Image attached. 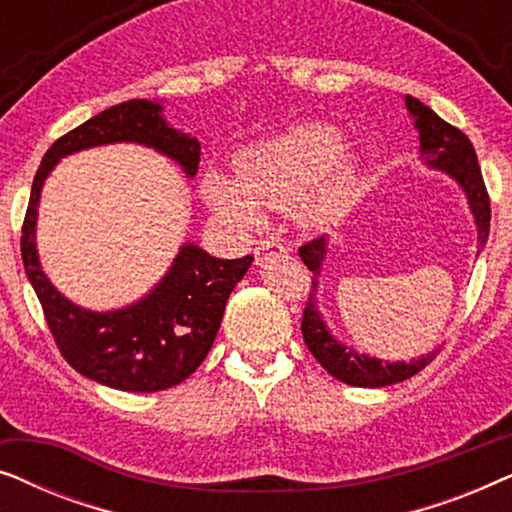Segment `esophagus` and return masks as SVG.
Returning a JSON list of instances; mask_svg holds the SVG:
<instances>
[{
    "mask_svg": "<svg viewBox=\"0 0 512 512\" xmlns=\"http://www.w3.org/2000/svg\"><path fill=\"white\" fill-rule=\"evenodd\" d=\"M286 247L279 240H275V237H268V240H261V244H258L256 249V263H263L265 258L272 256V254H284Z\"/></svg>",
    "mask_w": 512,
    "mask_h": 512,
    "instance_id": "34e87169",
    "label": "esophagus"
}]
</instances>
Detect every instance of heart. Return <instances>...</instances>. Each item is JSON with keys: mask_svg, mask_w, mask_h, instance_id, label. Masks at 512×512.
<instances>
[{"mask_svg": "<svg viewBox=\"0 0 512 512\" xmlns=\"http://www.w3.org/2000/svg\"><path fill=\"white\" fill-rule=\"evenodd\" d=\"M237 181L207 174L202 191L223 219L240 228L261 223V209H291L310 228L331 223L347 207L356 165L342 156V137L328 125H300L235 158Z\"/></svg>", "mask_w": 512, "mask_h": 512, "instance_id": "1", "label": "heart"}]
</instances>
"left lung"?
Listing matches in <instances>:
<instances>
[{
  "mask_svg": "<svg viewBox=\"0 0 512 512\" xmlns=\"http://www.w3.org/2000/svg\"><path fill=\"white\" fill-rule=\"evenodd\" d=\"M405 107L410 109V114L415 116V125L419 130V144H422V156L431 167L445 170L450 177H454L464 188L468 205L478 223V240L480 247L487 242L489 235V219H492V209H489V193L482 179L478 156L475 149L464 132L454 128L447 121H443L438 114L426 107L424 102H419L417 97H405ZM300 258L307 268L312 270V291L317 289V277L321 272V261L326 254V237H314V240L305 242L298 249ZM303 340L307 349H310L314 359L331 373L335 380L352 384V387H387V384H396L408 380V377L417 375L419 370L429 366L433 361V354H426L422 359L410 361V363H387L380 359H370L366 354L354 352L345 345H340L338 340H333L331 331H328L324 319L317 310V300L314 293L307 298L305 310H303Z\"/></svg>",
  "mask_w": 512,
  "mask_h": 512,
  "instance_id": "8db88e82",
  "label": "left lung"
}]
</instances>
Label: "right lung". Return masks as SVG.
Returning <instances> with one entry per match:
<instances>
[{
	"label": "right lung",
	"mask_w": 512,
	"mask_h": 512,
	"mask_svg": "<svg viewBox=\"0 0 512 512\" xmlns=\"http://www.w3.org/2000/svg\"><path fill=\"white\" fill-rule=\"evenodd\" d=\"M114 142L153 146L177 160L188 177L198 172V139L170 128L160 116V104L130 100L104 109L55 139L46 151L32 181L20 254L55 345L76 373L111 389L163 391L184 382L205 361L219 333L230 291L249 270L254 256L223 261L195 244H186L149 296L116 312L97 314L60 296L41 270L34 244L41 186L62 156Z\"/></svg>",
	"instance_id": "1"
}]
</instances>
